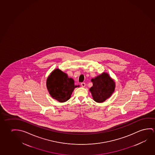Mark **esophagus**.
Returning a JSON list of instances; mask_svg holds the SVG:
<instances>
[{"mask_svg": "<svg viewBox=\"0 0 155 155\" xmlns=\"http://www.w3.org/2000/svg\"><path fill=\"white\" fill-rule=\"evenodd\" d=\"M81 85L82 87H85L86 85V84H85V83H84V82L83 83H81Z\"/></svg>", "mask_w": 155, "mask_h": 155, "instance_id": "obj_1", "label": "esophagus"}]
</instances>
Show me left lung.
<instances>
[{
    "label": "left lung",
    "mask_w": 155,
    "mask_h": 155,
    "mask_svg": "<svg viewBox=\"0 0 155 155\" xmlns=\"http://www.w3.org/2000/svg\"><path fill=\"white\" fill-rule=\"evenodd\" d=\"M91 81L93 82V86L90 91L93 99L97 103L105 101L114 91V81L106 73H103Z\"/></svg>",
    "instance_id": "8db88e82"
}]
</instances>
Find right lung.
Masks as SVG:
<instances>
[{"label":"right lung","instance_id":"right-lung-1","mask_svg":"<svg viewBox=\"0 0 155 155\" xmlns=\"http://www.w3.org/2000/svg\"><path fill=\"white\" fill-rule=\"evenodd\" d=\"M47 87L52 98L60 103H64L69 100L75 87L73 79L69 78L67 74L55 69L48 77Z\"/></svg>","mask_w":155,"mask_h":155}]
</instances>
